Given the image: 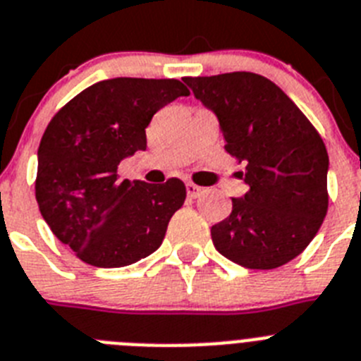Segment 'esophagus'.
<instances>
[{"label":"esophagus","instance_id":"esophagus-1","mask_svg":"<svg viewBox=\"0 0 361 361\" xmlns=\"http://www.w3.org/2000/svg\"><path fill=\"white\" fill-rule=\"evenodd\" d=\"M203 192H205V189H203V187L192 183V181H187V194H189V198H200Z\"/></svg>","mask_w":361,"mask_h":361}]
</instances>
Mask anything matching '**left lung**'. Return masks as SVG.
Segmentation results:
<instances>
[{
	"instance_id": "1",
	"label": "left lung",
	"mask_w": 361,
	"mask_h": 361,
	"mask_svg": "<svg viewBox=\"0 0 361 361\" xmlns=\"http://www.w3.org/2000/svg\"><path fill=\"white\" fill-rule=\"evenodd\" d=\"M218 116L225 150L249 190L212 225L216 250L241 267H281L302 255L327 214L325 143L296 103L255 72L183 78Z\"/></svg>"
}]
</instances>
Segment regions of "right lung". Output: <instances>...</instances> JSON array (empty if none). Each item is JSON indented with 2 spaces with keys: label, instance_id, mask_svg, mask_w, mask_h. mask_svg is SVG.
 Returning a JSON list of instances; mask_svg holds the SVG:
<instances>
[{
  "label": "right lung",
  "instance_id": "right-lung-1",
  "mask_svg": "<svg viewBox=\"0 0 361 361\" xmlns=\"http://www.w3.org/2000/svg\"><path fill=\"white\" fill-rule=\"evenodd\" d=\"M189 89L178 80L114 78L81 90L54 114L37 149L36 200L61 243L94 267H125L161 245L187 189L120 180L118 165L147 149L152 116Z\"/></svg>",
  "mask_w": 361,
  "mask_h": 361
}]
</instances>
